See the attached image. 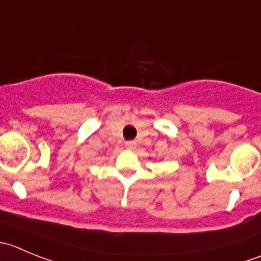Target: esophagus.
Segmentation results:
<instances>
[{"mask_svg": "<svg viewBox=\"0 0 261 261\" xmlns=\"http://www.w3.org/2000/svg\"><path fill=\"white\" fill-rule=\"evenodd\" d=\"M125 146L127 147V149L133 150V149H135V147H136V143H135V141H127V143L125 144Z\"/></svg>", "mask_w": 261, "mask_h": 261, "instance_id": "34e87169", "label": "esophagus"}]
</instances>
